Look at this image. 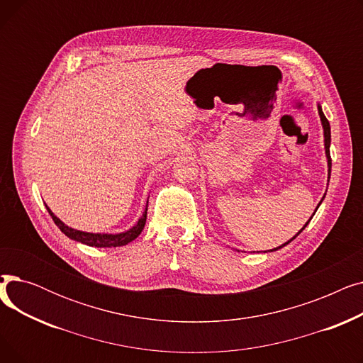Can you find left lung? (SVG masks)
Wrapping results in <instances>:
<instances>
[{"instance_id": "left-lung-1", "label": "left lung", "mask_w": 363, "mask_h": 363, "mask_svg": "<svg viewBox=\"0 0 363 363\" xmlns=\"http://www.w3.org/2000/svg\"><path fill=\"white\" fill-rule=\"evenodd\" d=\"M318 110H319V116H320V122H322V126H323V137H325V152H327V159H328V166L331 167V156H330V144H331V128H330V122H328V119L325 118V114H323V111H322V108H320V106H318ZM331 170V169H330ZM319 207V206H318ZM316 211H318V208H316ZM315 215V213H313ZM312 219V218H311ZM311 219L308 220V223L311 222ZM308 223L306 225H304L303 228H301V230L297 233V235L304 230V228H306L308 226ZM296 235V237H297ZM296 237H293L290 241H287V242H285V244H282V245H279V247H277V249H274V250H269V252H275V250H278V249H281V247H284V245H287L289 242H291Z\"/></svg>"}]
</instances>
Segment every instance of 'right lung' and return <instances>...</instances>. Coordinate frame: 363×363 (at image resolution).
<instances>
[{
  "label": "right lung",
  "mask_w": 363,
  "mask_h": 363,
  "mask_svg": "<svg viewBox=\"0 0 363 363\" xmlns=\"http://www.w3.org/2000/svg\"><path fill=\"white\" fill-rule=\"evenodd\" d=\"M47 211H48L50 216L52 218L54 223L60 228V231L65 235H67L69 238H72L74 241H79L82 244L91 245V247H121V245H126L128 242L133 241L141 234V231L144 230L145 220H147V206H145V212L143 213V218L138 220V223L135 226L130 228L129 231L122 233V234H91V233H84V231H78V230H73V228H69L59 218H57L48 207H47Z\"/></svg>",
  "instance_id": "obj_1"
}]
</instances>
